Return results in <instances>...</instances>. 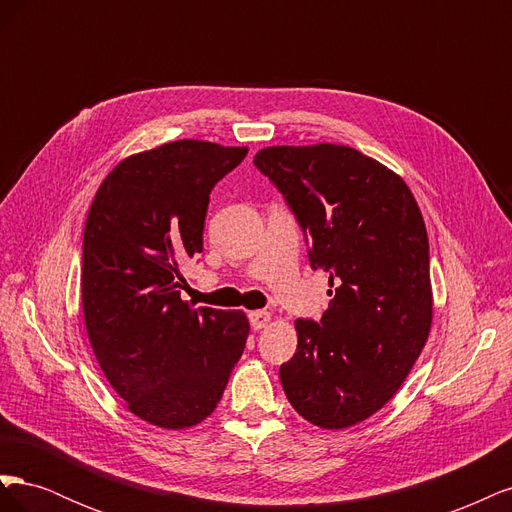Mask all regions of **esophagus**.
Returning a JSON list of instances; mask_svg holds the SVG:
<instances>
[{"instance_id": "34e87169", "label": "esophagus", "mask_w": 512, "mask_h": 512, "mask_svg": "<svg viewBox=\"0 0 512 512\" xmlns=\"http://www.w3.org/2000/svg\"><path fill=\"white\" fill-rule=\"evenodd\" d=\"M250 322H252V329H265L267 324L271 322V314L269 312H252L250 314Z\"/></svg>"}]
</instances>
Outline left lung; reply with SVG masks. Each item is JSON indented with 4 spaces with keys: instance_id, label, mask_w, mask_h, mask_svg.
I'll return each instance as SVG.
<instances>
[{
    "instance_id": "obj_1",
    "label": "left lung",
    "mask_w": 512,
    "mask_h": 512,
    "mask_svg": "<svg viewBox=\"0 0 512 512\" xmlns=\"http://www.w3.org/2000/svg\"><path fill=\"white\" fill-rule=\"evenodd\" d=\"M254 164L284 194L331 288L320 322H294L284 393L312 425L352 427L389 404L431 331L423 213L404 179L346 145L265 147Z\"/></svg>"
}]
</instances>
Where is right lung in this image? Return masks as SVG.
Returning a JSON list of instances; mask_svg holds the SVG:
<instances>
[{
    "label": "right lung",
    "mask_w": 512,
    "mask_h": 512,
    "mask_svg": "<svg viewBox=\"0 0 512 512\" xmlns=\"http://www.w3.org/2000/svg\"><path fill=\"white\" fill-rule=\"evenodd\" d=\"M247 147L173 141L106 175L83 235L81 299L91 350L134 416L162 429L203 423L241 359L243 312L192 307L181 267L203 252L209 192Z\"/></svg>",
    "instance_id": "add662e5"
}]
</instances>
